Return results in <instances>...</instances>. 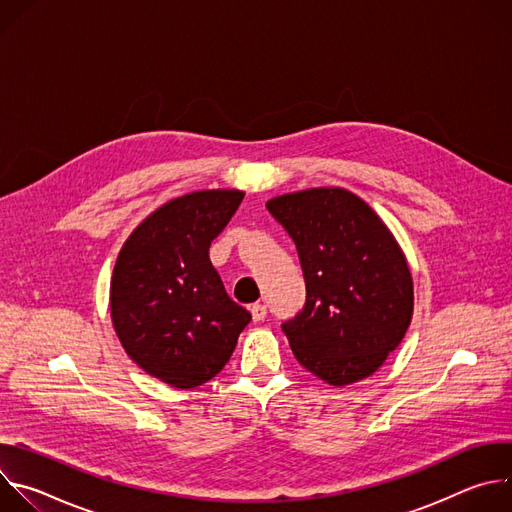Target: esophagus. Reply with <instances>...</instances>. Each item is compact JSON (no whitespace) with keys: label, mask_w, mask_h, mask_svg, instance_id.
Wrapping results in <instances>:
<instances>
[{"label":"esophagus","mask_w":512,"mask_h":512,"mask_svg":"<svg viewBox=\"0 0 512 512\" xmlns=\"http://www.w3.org/2000/svg\"><path fill=\"white\" fill-rule=\"evenodd\" d=\"M251 316H253L255 322H261V320H265V316H267V308H265L263 304H253V306H251Z\"/></svg>","instance_id":"1"}]
</instances>
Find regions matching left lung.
Here are the masks:
<instances>
[{
	"label": "left lung",
	"mask_w": 512,
	"mask_h": 512,
	"mask_svg": "<svg viewBox=\"0 0 512 512\" xmlns=\"http://www.w3.org/2000/svg\"><path fill=\"white\" fill-rule=\"evenodd\" d=\"M267 210L294 241L306 304L281 324L298 362L342 387L373 375L411 322L407 261L375 210L342 188L283 194Z\"/></svg>",
	"instance_id": "left-lung-1"
}]
</instances>
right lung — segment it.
<instances>
[{"mask_svg": "<svg viewBox=\"0 0 512 512\" xmlns=\"http://www.w3.org/2000/svg\"><path fill=\"white\" fill-rule=\"evenodd\" d=\"M241 190H204L170 200L125 241L111 281V318L125 352L176 389L223 371L251 314L233 302L210 263Z\"/></svg>", "mask_w": 512, "mask_h": 512, "instance_id": "obj_1", "label": "right lung"}]
</instances>
